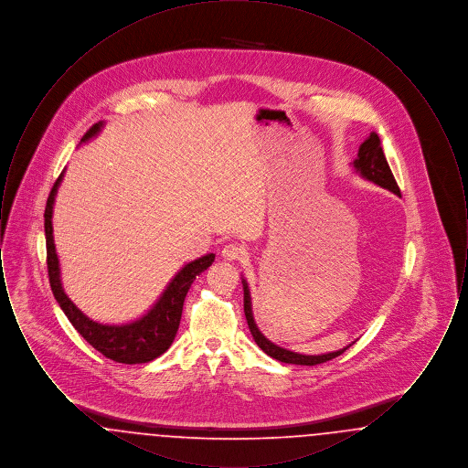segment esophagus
Wrapping results in <instances>:
<instances>
[{
	"instance_id": "esophagus-1",
	"label": "esophagus",
	"mask_w": 468,
	"mask_h": 468,
	"mask_svg": "<svg viewBox=\"0 0 468 468\" xmlns=\"http://www.w3.org/2000/svg\"><path fill=\"white\" fill-rule=\"evenodd\" d=\"M242 254H244V249L237 244L224 245L223 250H221V256H223L224 260H228V261L240 260Z\"/></svg>"
}]
</instances>
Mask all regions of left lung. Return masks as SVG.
<instances>
[{"label":"left lung","instance_id":"left-lung-1","mask_svg":"<svg viewBox=\"0 0 468 468\" xmlns=\"http://www.w3.org/2000/svg\"><path fill=\"white\" fill-rule=\"evenodd\" d=\"M351 166L355 168L357 176L365 180H370L374 184H378V187L382 189H388L395 195H400V189L397 186V180L393 177L391 170H389V165L386 161V156L382 153V147H380V138L376 132L367 136V140L359 145V151H357V157L351 163ZM242 286H244V312L245 319H247V324H249V330L250 335L254 338V342L261 347L263 353H267L268 356L277 359V361H282V363H291V365H307V367H314V365H319V363H326L334 357L340 356L344 351H347L355 342H351L349 346L338 349V351H332V353H323V355H300V353H294L291 349L286 347H281L277 346L275 342L268 340L265 335L261 334V330L258 328L256 324V319H254V312H252V298H250V290H249V284L245 281L244 275H242Z\"/></svg>","mask_w":468,"mask_h":468}]
</instances>
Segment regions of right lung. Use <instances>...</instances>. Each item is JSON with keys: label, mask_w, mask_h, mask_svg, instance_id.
Returning a JSON list of instances; mask_svg holds the SVG:
<instances>
[{"label": "right lung", "mask_w": 468, "mask_h": 468, "mask_svg": "<svg viewBox=\"0 0 468 468\" xmlns=\"http://www.w3.org/2000/svg\"><path fill=\"white\" fill-rule=\"evenodd\" d=\"M105 121L96 122L88 133L82 136L80 145L88 144L92 138H96L105 128ZM65 177V170L56 180L47 207H45V242H47V268H48V281L54 292V298L58 300L59 307L65 312L73 328L82 335L90 346L100 351L103 356L111 357L117 363L124 365H136V363H149L157 356H161L174 342L177 335L182 305L187 291L191 288L193 281L201 271L212 265L216 254L208 252L201 258H197L178 270L172 277V281L166 284V288L159 294L153 307L144 312L140 317L128 323H100L90 319L88 314L80 311L67 294L61 281V265L56 252L54 244V228H52V214H54V203L58 189Z\"/></svg>", "instance_id": "obj_1"}]
</instances>
